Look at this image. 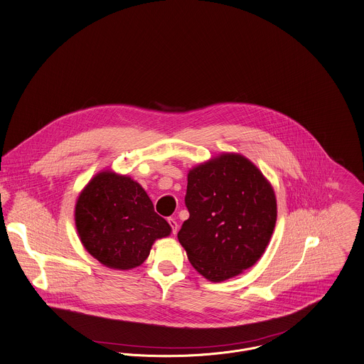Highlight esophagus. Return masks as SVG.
I'll use <instances>...</instances> for the list:
<instances>
[{"mask_svg": "<svg viewBox=\"0 0 364 364\" xmlns=\"http://www.w3.org/2000/svg\"><path fill=\"white\" fill-rule=\"evenodd\" d=\"M168 224H169V227L172 230V233L175 235L178 232V223L175 221V218H168Z\"/></svg>", "mask_w": 364, "mask_h": 364, "instance_id": "esophagus-1", "label": "esophagus"}]
</instances>
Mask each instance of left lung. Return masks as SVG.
<instances>
[{
    "mask_svg": "<svg viewBox=\"0 0 364 364\" xmlns=\"http://www.w3.org/2000/svg\"><path fill=\"white\" fill-rule=\"evenodd\" d=\"M185 204L189 218L178 239L208 281L236 277L264 253L277 200L262 171L243 156L225 153L191 169Z\"/></svg>",
    "mask_w": 364,
    "mask_h": 364,
    "instance_id": "1",
    "label": "left lung"
}]
</instances>
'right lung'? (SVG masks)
<instances>
[{"mask_svg":"<svg viewBox=\"0 0 364 364\" xmlns=\"http://www.w3.org/2000/svg\"><path fill=\"white\" fill-rule=\"evenodd\" d=\"M75 224L85 249L114 269L141 264L154 240L171 233L144 189L112 171L99 172L80 192Z\"/></svg>","mask_w":364,"mask_h":364,"instance_id":"1","label":"right lung"}]
</instances>
